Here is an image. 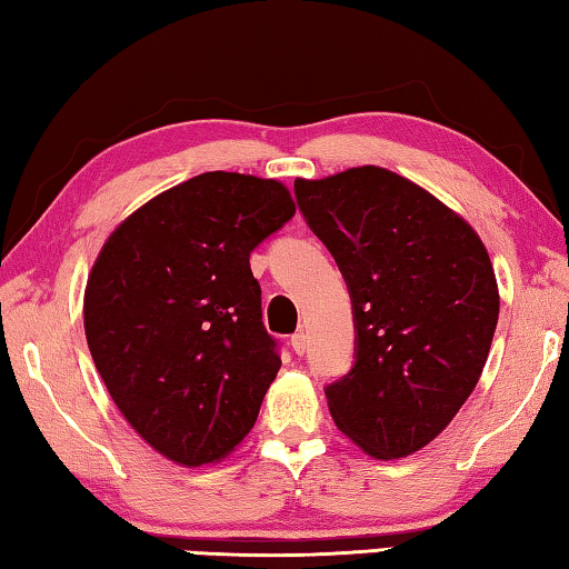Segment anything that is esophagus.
Masks as SVG:
<instances>
[{
    "label": "esophagus",
    "mask_w": 569,
    "mask_h": 569,
    "mask_svg": "<svg viewBox=\"0 0 569 569\" xmlns=\"http://www.w3.org/2000/svg\"><path fill=\"white\" fill-rule=\"evenodd\" d=\"M292 350L297 352V355H305L307 352V335L305 332H297V335H292Z\"/></svg>",
    "instance_id": "obj_1"
}]
</instances>
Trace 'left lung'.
<instances>
[{
  "instance_id": "1",
  "label": "left lung",
  "mask_w": 569,
  "mask_h": 569,
  "mask_svg": "<svg viewBox=\"0 0 569 569\" xmlns=\"http://www.w3.org/2000/svg\"><path fill=\"white\" fill-rule=\"evenodd\" d=\"M295 197L352 300V370L325 390L335 425L377 460L422 450L490 355L500 292L482 239L382 167L297 179Z\"/></svg>"
}]
</instances>
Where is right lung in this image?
<instances>
[{"instance_id": "obj_1", "label": "right lung", "mask_w": 569, "mask_h": 569, "mask_svg": "<svg viewBox=\"0 0 569 569\" xmlns=\"http://www.w3.org/2000/svg\"><path fill=\"white\" fill-rule=\"evenodd\" d=\"M292 217L277 179L204 172L129 214L89 272L97 372L134 432L177 465L222 460L254 427L282 360L249 254Z\"/></svg>"}]
</instances>
